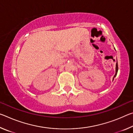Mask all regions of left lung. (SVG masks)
Masks as SVG:
<instances>
[{
    "mask_svg": "<svg viewBox=\"0 0 133 133\" xmlns=\"http://www.w3.org/2000/svg\"><path fill=\"white\" fill-rule=\"evenodd\" d=\"M118 63H117H117H116V74H115V75L114 76V77H113V80H114V78L116 77V75H117V71H118Z\"/></svg>",
    "mask_w": 133,
    "mask_h": 133,
    "instance_id": "8db88e82",
    "label": "left lung"
}]
</instances>
